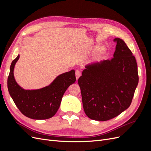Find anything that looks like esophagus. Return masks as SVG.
Here are the masks:
<instances>
[{
  "instance_id": "1",
  "label": "esophagus",
  "mask_w": 151,
  "mask_h": 151,
  "mask_svg": "<svg viewBox=\"0 0 151 151\" xmlns=\"http://www.w3.org/2000/svg\"><path fill=\"white\" fill-rule=\"evenodd\" d=\"M81 76V72L79 70H77L76 71V79L77 80L79 78V77Z\"/></svg>"
}]
</instances>
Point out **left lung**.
Returning <instances> with one entry per match:
<instances>
[{"label":"left lung","mask_w":151,"mask_h":151,"mask_svg":"<svg viewBox=\"0 0 151 151\" xmlns=\"http://www.w3.org/2000/svg\"><path fill=\"white\" fill-rule=\"evenodd\" d=\"M111 60L86 66L78 79L86 115L94 120L106 121L130 106L139 83L135 57L124 41L115 38Z\"/></svg>","instance_id":"obj_1"}]
</instances>
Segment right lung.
<instances>
[{"label":"right lung","instance_id":"1","mask_svg":"<svg viewBox=\"0 0 151 151\" xmlns=\"http://www.w3.org/2000/svg\"><path fill=\"white\" fill-rule=\"evenodd\" d=\"M19 55L10 67L7 88L14 102L19 111L35 120H45L53 116L60 107L63 95L76 78L75 70L65 72L56 77L49 86L36 90H25L17 84L14 77V68Z\"/></svg>","mask_w":151,"mask_h":151}]
</instances>
